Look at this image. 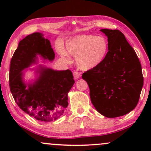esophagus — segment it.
<instances>
[{
    "label": "esophagus",
    "mask_w": 151,
    "mask_h": 151,
    "mask_svg": "<svg viewBox=\"0 0 151 151\" xmlns=\"http://www.w3.org/2000/svg\"><path fill=\"white\" fill-rule=\"evenodd\" d=\"M73 77L76 80H78L80 77H81V74H80V72H78V71H74L73 72Z\"/></svg>",
    "instance_id": "1"
}]
</instances>
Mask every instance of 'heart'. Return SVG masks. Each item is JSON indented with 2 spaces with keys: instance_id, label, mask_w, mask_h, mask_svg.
Here are the masks:
<instances>
[{
  "instance_id": "b5f03b06",
  "label": "heart",
  "mask_w": 151,
  "mask_h": 151,
  "mask_svg": "<svg viewBox=\"0 0 151 151\" xmlns=\"http://www.w3.org/2000/svg\"><path fill=\"white\" fill-rule=\"evenodd\" d=\"M65 47L68 54L76 58L78 68L88 71L103 63L108 54L109 44L104 36L81 34L68 39ZM60 51L66 54L63 49Z\"/></svg>"
}]
</instances>
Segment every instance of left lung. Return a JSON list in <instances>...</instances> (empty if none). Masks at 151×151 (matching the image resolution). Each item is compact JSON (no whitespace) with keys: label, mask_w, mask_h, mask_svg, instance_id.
Returning a JSON list of instances; mask_svg holds the SVG:
<instances>
[{"label":"left lung","mask_w":151,"mask_h":151,"mask_svg":"<svg viewBox=\"0 0 151 151\" xmlns=\"http://www.w3.org/2000/svg\"><path fill=\"white\" fill-rule=\"evenodd\" d=\"M108 38L109 52L103 63L82 74L92 104L106 117H120L137 106L144 84L135 51L117 29L100 30Z\"/></svg>","instance_id":"8db88e82"}]
</instances>
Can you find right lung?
Here are the masks:
<instances>
[{
  "mask_svg": "<svg viewBox=\"0 0 151 151\" xmlns=\"http://www.w3.org/2000/svg\"><path fill=\"white\" fill-rule=\"evenodd\" d=\"M43 36L36 32L20 41L10 63L9 87L16 103L24 112L47 122L63 114L68 106V93L75 81L69 69L57 71L39 65L34 82H24L22 71L36 63L37 55L51 62L55 58L50 41Z\"/></svg>",
  "mask_w": 151,
  "mask_h": 151,
  "instance_id": "1",
  "label": "right lung"
}]
</instances>
